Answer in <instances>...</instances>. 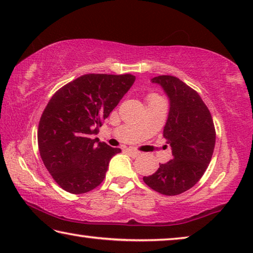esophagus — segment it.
<instances>
[{"label":"esophagus","instance_id":"esophagus-1","mask_svg":"<svg viewBox=\"0 0 253 253\" xmlns=\"http://www.w3.org/2000/svg\"><path fill=\"white\" fill-rule=\"evenodd\" d=\"M126 153L128 154V155L129 156H131V157H137V156H139V152H137V151H135V149H131V148H127L126 149Z\"/></svg>","mask_w":253,"mask_h":253}]
</instances>
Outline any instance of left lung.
Instances as JSON below:
<instances>
[{
	"mask_svg": "<svg viewBox=\"0 0 253 253\" xmlns=\"http://www.w3.org/2000/svg\"><path fill=\"white\" fill-rule=\"evenodd\" d=\"M152 83L160 84L169 100L163 136L173 157L143 179L158 193L178 195L193 187L207 170L215 145V128L202 98L182 80L158 76Z\"/></svg>",
	"mask_w": 253,
	"mask_h": 253,
	"instance_id": "left-lung-1",
	"label": "left lung"
}]
</instances>
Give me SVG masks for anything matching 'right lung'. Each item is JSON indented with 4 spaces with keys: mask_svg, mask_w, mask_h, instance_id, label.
<instances>
[{
    "mask_svg": "<svg viewBox=\"0 0 253 253\" xmlns=\"http://www.w3.org/2000/svg\"><path fill=\"white\" fill-rule=\"evenodd\" d=\"M135 81L132 75L89 74L63 85L46 105L38 128L40 156L60 187L83 194L104 181L110 147L93 135Z\"/></svg>",
    "mask_w": 253,
    "mask_h": 253,
    "instance_id": "1",
    "label": "right lung"
}]
</instances>
